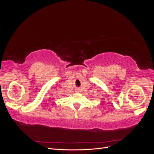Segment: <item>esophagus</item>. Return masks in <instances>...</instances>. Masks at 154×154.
Here are the masks:
<instances>
[{
    "label": "esophagus",
    "mask_w": 154,
    "mask_h": 154,
    "mask_svg": "<svg viewBox=\"0 0 154 154\" xmlns=\"http://www.w3.org/2000/svg\"><path fill=\"white\" fill-rule=\"evenodd\" d=\"M76 92H80V89H79V88H77V89H76Z\"/></svg>",
    "instance_id": "esophagus-1"
}]
</instances>
